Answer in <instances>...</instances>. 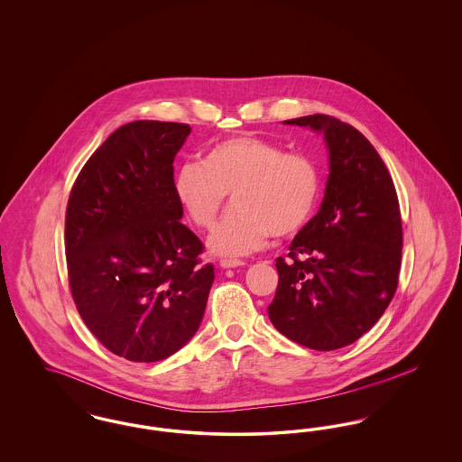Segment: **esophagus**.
I'll return each mask as SVG.
<instances>
[{
	"label": "esophagus",
	"instance_id": "obj_1",
	"mask_svg": "<svg viewBox=\"0 0 462 462\" xmlns=\"http://www.w3.org/2000/svg\"><path fill=\"white\" fill-rule=\"evenodd\" d=\"M244 262L241 260H221V268H237V266H244Z\"/></svg>",
	"mask_w": 462,
	"mask_h": 462
}]
</instances>
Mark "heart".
<instances>
[{
	"mask_svg": "<svg viewBox=\"0 0 462 462\" xmlns=\"http://www.w3.org/2000/svg\"><path fill=\"white\" fill-rule=\"evenodd\" d=\"M175 198L198 228L215 225L226 196L236 213L208 239L217 256L241 258L264 247L273 234L292 237L311 218L319 194L317 164L258 136H236L215 143L200 162H185L173 180Z\"/></svg>",
	"mask_w": 462,
	"mask_h": 462,
	"instance_id": "obj_1",
	"label": "heart"
}]
</instances>
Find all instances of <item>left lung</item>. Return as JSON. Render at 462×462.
I'll return each instance as SVG.
<instances>
[{
	"label": "left lung",
	"instance_id": "8db88e82",
	"mask_svg": "<svg viewBox=\"0 0 462 462\" xmlns=\"http://www.w3.org/2000/svg\"><path fill=\"white\" fill-rule=\"evenodd\" d=\"M324 136L329 176L319 213L298 232L268 307L275 329L311 350L355 343L390 305L402 260L393 180L373 143L350 125L313 114L284 121Z\"/></svg>",
	"mask_w": 462,
	"mask_h": 462
}]
</instances>
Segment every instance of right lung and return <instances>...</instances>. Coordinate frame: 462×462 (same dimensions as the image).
<instances>
[{
	"instance_id": "1",
	"label": "right lung",
	"mask_w": 462,
	"mask_h": 462,
	"mask_svg": "<svg viewBox=\"0 0 462 462\" xmlns=\"http://www.w3.org/2000/svg\"><path fill=\"white\" fill-rule=\"evenodd\" d=\"M190 126L133 121L93 152L66 213L69 286L93 336L132 362H157L198 332L213 264L183 223L173 161Z\"/></svg>"
}]
</instances>
